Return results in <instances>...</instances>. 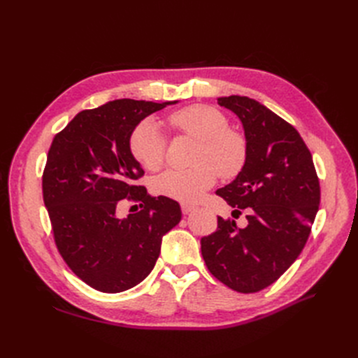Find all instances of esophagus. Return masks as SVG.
Segmentation results:
<instances>
[{
    "mask_svg": "<svg viewBox=\"0 0 358 358\" xmlns=\"http://www.w3.org/2000/svg\"><path fill=\"white\" fill-rule=\"evenodd\" d=\"M196 209H197V206H194V204H188V203L182 204V213L183 215H189L191 212H194Z\"/></svg>",
    "mask_w": 358,
    "mask_h": 358,
    "instance_id": "1",
    "label": "esophagus"
}]
</instances>
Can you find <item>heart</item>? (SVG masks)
Listing matches in <instances>:
<instances>
[{
	"label": "heart",
	"mask_w": 358,
	"mask_h": 358,
	"mask_svg": "<svg viewBox=\"0 0 358 358\" xmlns=\"http://www.w3.org/2000/svg\"><path fill=\"white\" fill-rule=\"evenodd\" d=\"M170 122L180 131L200 140L196 162L189 170H169L154 182L159 194L178 201H197L216 182L218 171L225 178L239 173L245 164L246 146L241 134L229 129V121L210 106L196 104L170 116ZM134 158L148 170H158L166 157V137L158 122L148 119L129 138Z\"/></svg>",
	"instance_id": "obj_1"
}]
</instances>
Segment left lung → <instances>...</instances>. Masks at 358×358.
<instances>
[{"label": "left lung", "instance_id": "1", "mask_svg": "<svg viewBox=\"0 0 358 358\" xmlns=\"http://www.w3.org/2000/svg\"><path fill=\"white\" fill-rule=\"evenodd\" d=\"M241 119L246 158L239 175L216 196L248 225L218 216V230L201 239L209 272L239 292L264 289L296 262L320 206V180L297 129L249 96H220Z\"/></svg>", "mask_w": 358, "mask_h": 358}]
</instances>
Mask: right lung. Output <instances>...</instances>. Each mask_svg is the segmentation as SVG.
<instances>
[{
  "instance_id": "right-lung-1",
  "label": "right lung",
  "mask_w": 358,
  "mask_h": 358,
  "mask_svg": "<svg viewBox=\"0 0 358 358\" xmlns=\"http://www.w3.org/2000/svg\"><path fill=\"white\" fill-rule=\"evenodd\" d=\"M179 101L121 99L83 110L55 136L43 173V199L62 258L83 282L103 292L136 287L152 272L162 236L178 225V201L134 185L143 169L129 138L149 115ZM131 196L143 211L119 220Z\"/></svg>"
}]
</instances>
